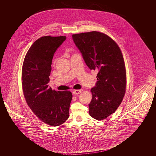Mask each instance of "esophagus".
Returning a JSON list of instances; mask_svg holds the SVG:
<instances>
[{"instance_id": "obj_1", "label": "esophagus", "mask_w": 156, "mask_h": 156, "mask_svg": "<svg viewBox=\"0 0 156 156\" xmlns=\"http://www.w3.org/2000/svg\"><path fill=\"white\" fill-rule=\"evenodd\" d=\"M82 91H83V90H82V89H80V90H74L73 91V93L74 94H80V93L82 92Z\"/></svg>"}]
</instances>
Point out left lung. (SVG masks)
<instances>
[{
	"label": "left lung",
	"instance_id": "left-lung-1",
	"mask_svg": "<svg viewBox=\"0 0 156 156\" xmlns=\"http://www.w3.org/2000/svg\"><path fill=\"white\" fill-rule=\"evenodd\" d=\"M73 41L90 70H97V82L91 89L89 114L97 120L113 113L122 101L126 76L122 54L117 44L98 31L73 34Z\"/></svg>",
	"mask_w": 156,
	"mask_h": 156
}]
</instances>
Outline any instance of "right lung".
Here are the masks:
<instances>
[{
  "instance_id": "right-lung-1",
  "label": "right lung",
  "mask_w": 156,
  "mask_h": 156,
  "mask_svg": "<svg viewBox=\"0 0 156 156\" xmlns=\"http://www.w3.org/2000/svg\"><path fill=\"white\" fill-rule=\"evenodd\" d=\"M65 36H45L35 41L27 52L22 71V89L29 108L42 122L59 126L69 117L73 95L48 87L54 54L66 40Z\"/></svg>"
}]
</instances>
